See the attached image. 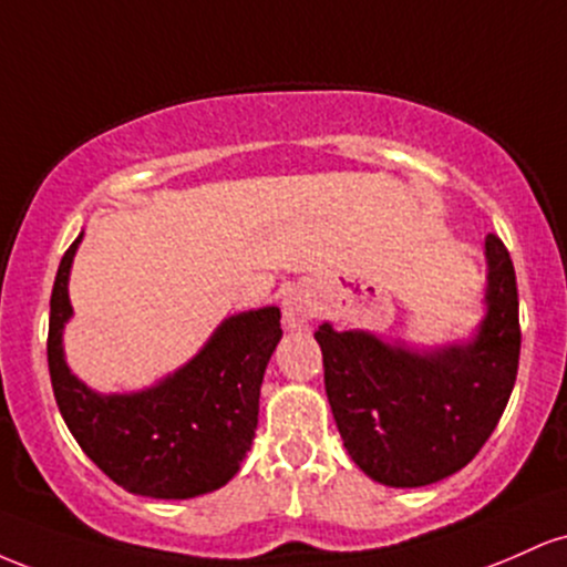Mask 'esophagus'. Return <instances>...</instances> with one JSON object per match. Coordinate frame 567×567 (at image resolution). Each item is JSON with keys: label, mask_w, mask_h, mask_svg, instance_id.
<instances>
[{"label": "esophagus", "mask_w": 567, "mask_h": 567, "mask_svg": "<svg viewBox=\"0 0 567 567\" xmlns=\"http://www.w3.org/2000/svg\"><path fill=\"white\" fill-rule=\"evenodd\" d=\"M315 317V301L306 288H290L282 296V322L285 330H303Z\"/></svg>", "instance_id": "34e87169"}]
</instances>
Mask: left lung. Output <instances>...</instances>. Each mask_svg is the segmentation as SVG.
<instances>
[{"label":"left lung","instance_id":"obj_1","mask_svg":"<svg viewBox=\"0 0 567 567\" xmlns=\"http://www.w3.org/2000/svg\"><path fill=\"white\" fill-rule=\"evenodd\" d=\"M485 315L466 341L410 347L330 322L315 333L343 447L375 483H440L496 429L519 362L517 279L496 234L485 237Z\"/></svg>","mask_w":567,"mask_h":567}]
</instances>
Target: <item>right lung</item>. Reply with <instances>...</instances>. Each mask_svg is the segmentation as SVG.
I'll use <instances>...</instances> for the list:
<instances>
[{"mask_svg":"<svg viewBox=\"0 0 567 567\" xmlns=\"http://www.w3.org/2000/svg\"><path fill=\"white\" fill-rule=\"evenodd\" d=\"M84 234L58 266L48 365L58 410L87 458L127 493L194 498L224 487L250 451L258 396L282 328L277 306L239 311L192 360L138 392L103 394L71 373L63 330L74 309L69 277Z\"/></svg>","mask_w":567,"mask_h":567,"instance_id":"add662e5","label":"right lung"}]
</instances>
